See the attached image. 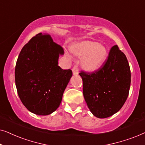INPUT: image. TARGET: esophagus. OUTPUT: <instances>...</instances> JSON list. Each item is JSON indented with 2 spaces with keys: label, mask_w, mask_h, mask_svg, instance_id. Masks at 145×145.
Wrapping results in <instances>:
<instances>
[{
  "label": "esophagus",
  "mask_w": 145,
  "mask_h": 145,
  "mask_svg": "<svg viewBox=\"0 0 145 145\" xmlns=\"http://www.w3.org/2000/svg\"><path fill=\"white\" fill-rule=\"evenodd\" d=\"M72 73L74 75L78 74V68H77L76 66H74L72 68Z\"/></svg>",
  "instance_id": "1"
}]
</instances>
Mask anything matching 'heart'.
Masks as SVG:
<instances>
[{
    "instance_id": "heart-1",
    "label": "heart",
    "mask_w": 145,
    "mask_h": 145,
    "mask_svg": "<svg viewBox=\"0 0 145 145\" xmlns=\"http://www.w3.org/2000/svg\"><path fill=\"white\" fill-rule=\"evenodd\" d=\"M72 52L79 57H84L82 65L88 72H94L103 66L108 59V51L104 46L93 41H83L75 44Z\"/></svg>"
}]
</instances>
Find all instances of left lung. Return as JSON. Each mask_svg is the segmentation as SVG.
<instances>
[{
  "label": "left lung",
  "mask_w": 145,
  "mask_h": 145,
  "mask_svg": "<svg viewBox=\"0 0 145 145\" xmlns=\"http://www.w3.org/2000/svg\"><path fill=\"white\" fill-rule=\"evenodd\" d=\"M79 74L84 100L94 116L106 118L120 110L129 92L131 71L125 55L118 45L111 48L102 68L90 74L82 71Z\"/></svg>",
  "instance_id": "1"
}]
</instances>
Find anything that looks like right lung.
I'll return each instance as SVG.
<instances>
[{
	"instance_id": "obj_1",
	"label": "right lung",
	"mask_w": 145,
	"mask_h": 145,
	"mask_svg": "<svg viewBox=\"0 0 145 145\" xmlns=\"http://www.w3.org/2000/svg\"><path fill=\"white\" fill-rule=\"evenodd\" d=\"M63 47L49 35L39 33L20 53L15 68V82L21 102L29 112L47 116L60 105L72 75L71 69L58 65Z\"/></svg>"
}]
</instances>
